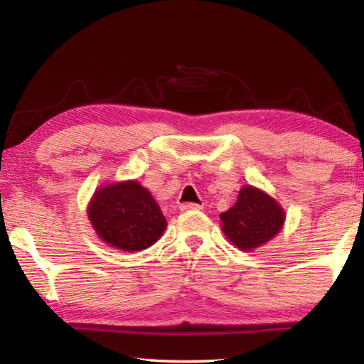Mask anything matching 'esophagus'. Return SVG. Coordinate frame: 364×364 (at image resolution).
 <instances>
[{
    "label": "esophagus",
    "mask_w": 364,
    "mask_h": 364,
    "mask_svg": "<svg viewBox=\"0 0 364 364\" xmlns=\"http://www.w3.org/2000/svg\"><path fill=\"white\" fill-rule=\"evenodd\" d=\"M180 208L183 212H188V210H200V205L199 204H194V202H186V204H181Z\"/></svg>",
    "instance_id": "obj_1"
}]
</instances>
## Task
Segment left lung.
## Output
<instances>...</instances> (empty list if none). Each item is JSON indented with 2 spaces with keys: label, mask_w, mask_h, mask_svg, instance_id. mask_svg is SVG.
<instances>
[{
  "label": "left lung",
  "mask_w": 364,
  "mask_h": 364,
  "mask_svg": "<svg viewBox=\"0 0 364 364\" xmlns=\"http://www.w3.org/2000/svg\"><path fill=\"white\" fill-rule=\"evenodd\" d=\"M220 218L225 236L237 249L254 250L282 230L286 215L273 197L254 186H244L236 204Z\"/></svg>",
  "instance_id": "8db88e82"
}]
</instances>
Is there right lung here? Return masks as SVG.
I'll return each instance as SVG.
<instances>
[{
	"instance_id": "add662e5",
	"label": "right lung",
	"mask_w": 364,
	"mask_h": 364,
	"mask_svg": "<svg viewBox=\"0 0 364 364\" xmlns=\"http://www.w3.org/2000/svg\"><path fill=\"white\" fill-rule=\"evenodd\" d=\"M88 218L104 242L125 252L151 247L167 228L152 194L134 180L97 188Z\"/></svg>"
}]
</instances>
